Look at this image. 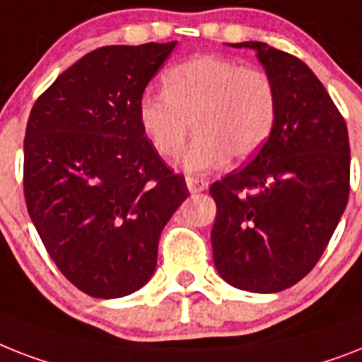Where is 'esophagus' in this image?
I'll use <instances>...</instances> for the list:
<instances>
[{
  "instance_id": "obj_1",
  "label": "esophagus",
  "mask_w": 362,
  "mask_h": 362,
  "mask_svg": "<svg viewBox=\"0 0 362 362\" xmlns=\"http://www.w3.org/2000/svg\"><path fill=\"white\" fill-rule=\"evenodd\" d=\"M186 184H187V189H189L191 193H201V191L208 189V182L206 180H201V178H193V176H187Z\"/></svg>"
}]
</instances>
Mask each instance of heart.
Listing matches in <instances>:
<instances>
[{"label":"heart","instance_id":"1","mask_svg":"<svg viewBox=\"0 0 362 362\" xmlns=\"http://www.w3.org/2000/svg\"><path fill=\"white\" fill-rule=\"evenodd\" d=\"M137 119L161 158L184 148L191 122L197 139L182 156L187 173L219 169L230 160L257 154L277 120V89L257 66L216 55H197L163 74V93H145Z\"/></svg>","mask_w":362,"mask_h":362}]
</instances>
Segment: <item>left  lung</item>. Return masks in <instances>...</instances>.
<instances>
[{"mask_svg": "<svg viewBox=\"0 0 362 362\" xmlns=\"http://www.w3.org/2000/svg\"><path fill=\"white\" fill-rule=\"evenodd\" d=\"M257 52L277 89V120L251 163L214 182V264L245 292L286 290L324 255L349 195L346 120L301 59L267 46Z\"/></svg>", "mask_w": 362, "mask_h": 362, "instance_id": "1", "label": "left lung"}]
</instances>
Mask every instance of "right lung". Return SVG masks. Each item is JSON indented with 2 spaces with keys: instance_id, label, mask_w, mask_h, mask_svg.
<instances>
[{
  "instance_id": "1",
  "label": "right lung",
  "mask_w": 362,
  "mask_h": 362,
  "mask_svg": "<svg viewBox=\"0 0 362 362\" xmlns=\"http://www.w3.org/2000/svg\"><path fill=\"white\" fill-rule=\"evenodd\" d=\"M176 42L104 46L44 90L23 139V195L59 272L113 299L148 283L184 176L146 141L137 105Z\"/></svg>"
}]
</instances>
